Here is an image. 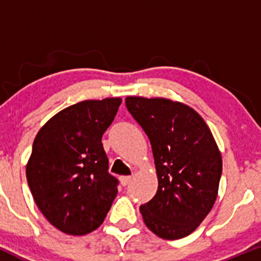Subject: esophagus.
Segmentation results:
<instances>
[{
	"mask_svg": "<svg viewBox=\"0 0 261 261\" xmlns=\"http://www.w3.org/2000/svg\"><path fill=\"white\" fill-rule=\"evenodd\" d=\"M131 179H133V176H130V175H122V176H120V182H121L122 185H124V187H126L128 182L131 181Z\"/></svg>",
	"mask_w": 261,
	"mask_h": 261,
	"instance_id": "obj_1",
	"label": "esophagus"
}]
</instances>
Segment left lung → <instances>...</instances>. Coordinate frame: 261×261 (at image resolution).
Returning a JSON list of instances; mask_svg holds the SVG:
<instances>
[{
  "label": "left lung",
  "instance_id": "8db88e82",
  "mask_svg": "<svg viewBox=\"0 0 261 261\" xmlns=\"http://www.w3.org/2000/svg\"><path fill=\"white\" fill-rule=\"evenodd\" d=\"M128 113L148 136L158 189L140 206L146 226L163 239L184 238L211 211L222 174V158L195 110L164 98L127 97Z\"/></svg>",
  "mask_w": 261,
  "mask_h": 261
}]
</instances>
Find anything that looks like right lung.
<instances>
[{"mask_svg": "<svg viewBox=\"0 0 261 261\" xmlns=\"http://www.w3.org/2000/svg\"><path fill=\"white\" fill-rule=\"evenodd\" d=\"M120 104V98L80 101L54 115L35 136L27 180L41 214L66 234L97 229L118 194L101 137Z\"/></svg>", "mask_w": 261, "mask_h": 261, "instance_id": "1", "label": "right lung"}]
</instances>
